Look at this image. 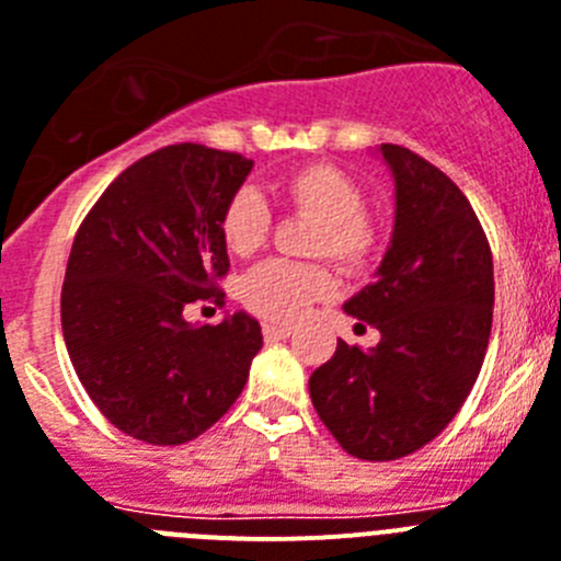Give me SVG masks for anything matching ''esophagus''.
Masks as SVG:
<instances>
[{
  "label": "esophagus",
  "mask_w": 561,
  "mask_h": 561,
  "mask_svg": "<svg viewBox=\"0 0 561 561\" xmlns=\"http://www.w3.org/2000/svg\"><path fill=\"white\" fill-rule=\"evenodd\" d=\"M290 333H294L290 324H274V321H265V324H262V335H265V341H282Z\"/></svg>",
  "instance_id": "esophagus-1"
}]
</instances>
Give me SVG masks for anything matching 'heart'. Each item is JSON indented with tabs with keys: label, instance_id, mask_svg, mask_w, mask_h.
<instances>
[{
	"label": "heart",
	"instance_id": "heart-1",
	"mask_svg": "<svg viewBox=\"0 0 561 561\" xmlns=\"http://www.w3.org/2000/svg\"><path fill=\"white\" fill-rule=\"evenodd\" d=\"M276 197L294 211L319 220L310 251L333 256L347 274H362L381 251V231L367 208L362 183L333 163H305L282 174ZM271 228V211L253 188H237L220 214L222 245L233 256H251L262 248ZM335 290L333 267L324 262L271 260L253 267L240 282V299L251 313L271 321H296L319 299Z\"/></svg>",
	"mask_w": 561,
	"mask_h": 561
}]
</instances>
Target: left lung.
<instances>
[{"instance_id": "1", "label": "left lung", "mask_w": 561, "mask_h": 561, "mask_svg": "<svg viewBox=\"0 0 561 561\" xmlns=\"http://www.w3.org/2000/svg\"><path fill=\"white\" fill-rule=\"evenodd\" d=\"M396 178V231L378 279L344 305L373 324V350L339 341L310 375L321 423L358 460H398L435 440L469 398L491 335L494 262L466 194L446 174L381 144Z\"/></svg>"}]
</instances>
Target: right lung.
I'll use <instances>...</instances> for the list:
<instances>
[{
  "label": "right lung",
  "instance_id": "1",
  "mask_svg": "<svg viewBox=\"0 0 561 561\" xmlns=\"http://www.w3.org/2000/svg\"><path fill=\"white\" fill-rule=\"evenodd\" d=\"M251 165L203 144L163 146L112 180L78 228L61 287L67 353L101 415L135 440H194L245 387L260 321L194 328L183 308L226 299L220 214Z\"/></svg>",
  "mask_w": 561,
  "mask_h": 561
}]
</instances>
